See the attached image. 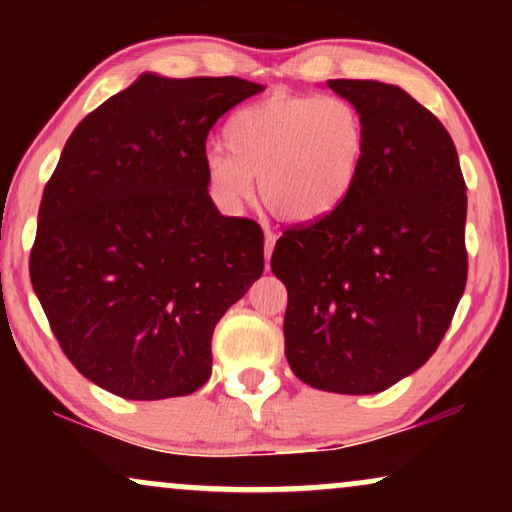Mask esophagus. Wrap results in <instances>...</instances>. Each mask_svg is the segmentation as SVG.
<instances>
[{
    "label": "esophagus",
    "mask_w": 512,
    "mask_h": 512,
    "mask_svg": "<svg viewBox=\"0 0 512 512\" xmlns=\"http://www.w3.org/2000/svg\"><path fill=\"white\" fill-rule=\"evenodd\" d=\"M275 242H277L275 233H270V230H265V265H268V261H270L272 249H275Z\"/></svg>",
    "instance_id": "esophagus-1"
}]
</instances>
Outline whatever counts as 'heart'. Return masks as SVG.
I'll return each mask as SVG.
<instances>
[{
  "mask_svg": "<svg viewBox=\"0 0 512 512\" xmlns=\"http://www.w3.org/2000/svg\"><path fill=\"white\" fill-rule=\"evenodd\" d=\"M228 153L205 163L209 193L226 209L254 195L289 223H314L345 205L368 158V123L338 95L279 93L249 104L223 128Z\"/></svg>",
  "mask_w": 512,
  "mask_h": 512,
  "instance_id": "heart-1",
  "label": "heart"
}]
</instances>
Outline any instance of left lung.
<instances>
[{"instance_id": "8db88e82", "label": "left lung", "mask_w": 512, "mask_h": 512, "mask_svg": "<svg viewBox=\"0 0 512 512\" xmlns=\"http://www.w3.org/2000/svg\"><path fill=\"white\" fill-rule=\"evenodd\" d=\"M368 123L345 205L284 230L272 272L289 291L286 361L333 394H377L436 352L466 289V184L445 125L403 88L331 79Z\"/></svg>"}]
</instances>
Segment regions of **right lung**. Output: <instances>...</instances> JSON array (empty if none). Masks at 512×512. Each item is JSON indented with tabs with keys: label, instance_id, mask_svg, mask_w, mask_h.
Returning a JSON list of instances; mask_svg holds the SVG:
<instances>
[{
	"label": "right lung",
	"instance_id": "add662e5",
	"mask_svg": "<svg viewBox=\"0 0 512 512\" xmlns=\"http://www.w3.org/2000/svg\"><path fill=\"white\" fill-rule=\"evenodd\" d=\"M261 83L142 74L76 125L44 188L30 279L62 352L130 401L198 391L219 319L263 275V230L209 198L212 125Z\"/></svg>",
	"mask_w": 512,
	"mask_h": 512
}]
</instances>
